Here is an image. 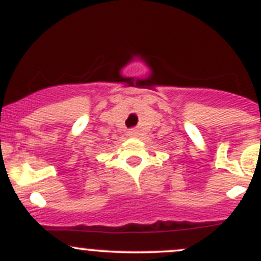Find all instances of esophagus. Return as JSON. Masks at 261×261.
I'll return each mask as SVG.
<instances>
[{"instance_id": "1", "label": "esophagus", "mask_w": 261, "mask_h": 261, "mask_svg": "<svg viewBox=\"0 0 261 261\" xmlns=\"http://www.w3.org/2000/svg\"><path fill=\"white\" fill-rule=\"evenodd\" d=\"M136 134H138V133H136L135 130H131V131H128V135H130V136H136Z\"/></svg>"}]
</instances>
